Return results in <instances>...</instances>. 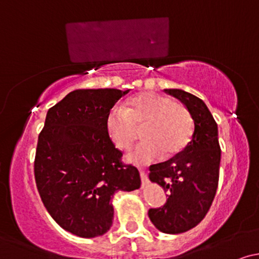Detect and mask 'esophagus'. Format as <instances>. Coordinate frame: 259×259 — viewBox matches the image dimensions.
<instances>
[{
	"mask_svg": "<svg viewBox=\"0 0 259 259\" xmlns=\"http://www.w3.org/2000/svg\"><path fill=\"white\" fill-rule=\"evenodd\" d=\"M140 178H141V183H142V186H144L145 184H147V181H148V178H147V174L145 173L144 170H140Z\"/></svg>",
	"mask_w": 259,
	"mask_h": 259,
	"instance_id": "obj_1",
	"label": "esophagus"
}]
</instances>
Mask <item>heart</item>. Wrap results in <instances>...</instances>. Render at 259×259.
Returning <instances> with one entry per match:
<instances>
[{"mask_svg":"<svg viewBox=\"0 0 259 259\" xmlns=\"http://www.w3.org/2000/svg\"><path fill=\"white\" fill-rule=\"evenodd\" d=\"M142 126L144 140L130 151L126 160L146 164L180 153L189 144L194 123L186 107L156 92H142L127 100L121 107H113L106 119L111 141L119 150H127Z\"/></svg>","mask_w":259,"mask_h":259,"instance_id":"obj_1","label":"heart"}]
</instances>
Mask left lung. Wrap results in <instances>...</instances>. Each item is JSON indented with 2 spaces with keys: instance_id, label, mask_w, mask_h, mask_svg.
Returning a JSON list of instances; mask_svg holds the SVG:
<instances>
[{
  "instance_id": "left-lung-1",
  "label": "left lung",
  "mask_w": 259,
  "mask_h": 259,
  "mask_svg": "<svg viewBox=\"0 0 259 259\" xmlns=\"http://www.w3.org/2000/svg\"><path fill=\"white\" fill-rule=\"evenodd\" d=\"M164 91L185 105L194 120V134L180 153L150 167V180L169 195L164 206L151 208L148 217L162 233L180 234L195 228L212 206L218 187L221 146L218 125L203 101L181 89Z\"/></svg>"
}]
</instances>
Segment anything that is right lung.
<instances>
[{"label":"right lung","instance_id":"right-lung-1","mask_svg":"<svg viewBox=\"0 0 259 259\" xmlns=\"http://www.w3.org/2000/svg\"><path fill=\"white\" fill-rule=\"evenodd\" d=\"M129 90L69 92L49 109L38 135L35 180L47 212L61 228L96 237L112 227L113 197L141 186L139 170L121 164L106 129L107 115Z\"/></svg>","mask_w":259,"mask_h":259}]
</instances>
